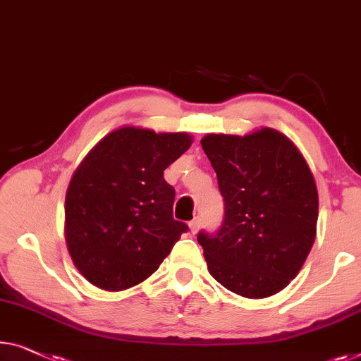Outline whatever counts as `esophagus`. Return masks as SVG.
I'll use <instances>...</instances> for the list:
<instances>
[{
  "label": "esophagus",
  "instance_id": "34e87169",
  "mask_svg": "<svg viewBox=\"0 0 361 361\" xmlns=\"http://www.w3.org/2000/svg\"><path fill=\"white\" fill-rule=\"evenodd\" d=\"M199 227H201V220H199V219L191 220V222H190V232L192 235H196L199 232Z\"/></svg>",
  "mask_w": 361,
  "mask_h": 361
}]
</instances>
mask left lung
<instances>
[{
  "label": "left lung",
  "instance_id": "obj_1",
  "mask_svg": "<svg viewBox=\"0 0 361 361\" xmlns=\"http://www.w3.org/2000/svg\"><path fill=\"white\" fill-rule=\"evenodd\" d=\"M225 217L217 235L199 233L207 271L245 298L276 295L297 277L316 238L318 188L298 147L272 128L206 134Z\"/></svg>",
  "mask_w": 361,
  "mask_h": 361
}]
</instances>
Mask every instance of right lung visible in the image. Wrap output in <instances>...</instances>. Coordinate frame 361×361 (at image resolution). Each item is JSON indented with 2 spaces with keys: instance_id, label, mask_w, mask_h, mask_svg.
I'll return each instance as SVG.
<instances>
[{
  "instance_id": "1",
  "label": "right lung",
  "mask_w": 361,
  "mask_h": 361,
  "mask_svg": "<svg viewBox=\"0 0 361 361\" xmlns=\"http://www.w3.org/2000/svg\"><path fill=\"white\" fill-rule=\"evenodd\" d=\"M188 133L121 126L74 170L64 202L69 256L87 281L121 292L157 271L188 225L173 219L164 170L190 149Z\"/></svg>"
}]
</instances>
